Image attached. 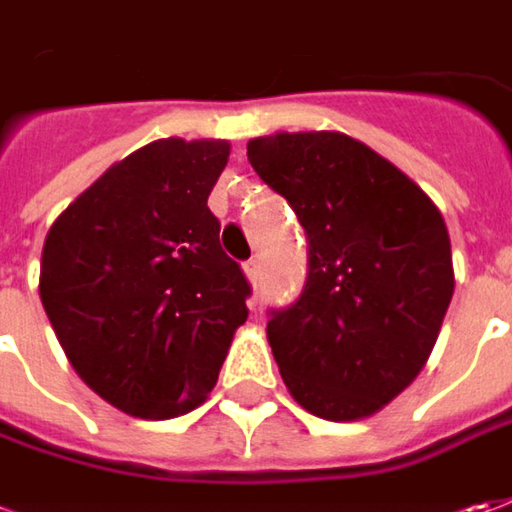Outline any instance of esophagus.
<instances>
[{"mask_svg":"<svg viewBox=\"0 0 512 512\" xmlns=\"http://www.w3.org/2000/svg\"><path fill=\"white\" fill-rule=\"evenodd\" d=\"M245 276H248L253 287L262 281V264H259V259H250V262H245Z\"/></svg>","mask_w":512,"mask_h":512,"instance_id":"34e87169","label":"esophagus"}]
</instances>
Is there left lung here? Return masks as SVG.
<instances>
[{
    "label": "left lung",
    "instance_id": "left-lung-1",
    "mask_svg": "<svg viewBox=\"0 0 512 512\" xmlns=\"http://www.w3.org/2000/svg\"><path fill=\"white\" fill-rule=\"evenodd\" d=\"M248 160L310 242L301 296L267 321L281 377L315 417H369L437 344L454 296L445 219L400 168L341 132L253 137Z\"/></svg>",
    "mask_w": 512,
    "mask_h": 512
}]
</instances>
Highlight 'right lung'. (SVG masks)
I'll return each instance as SVG.
<instances>
[{
    "label": "right lung",
    "mask_w": 512,
    "mask_h": 512,
    "mask_svg": "<svg viewBox=\"0 0 512 512\" xmlns=\"http://www.w3.org/2000/svg\"><path fill=\"white\" fill-rule=\"evenodd\" d=\"M228 140H154L106 168L53 222L39 293L72 369L143 420L205 403L250 284L219 245L208 194Z\"/></svg>",
    "instance_id": "right-lung-1"
}]
</instances>
